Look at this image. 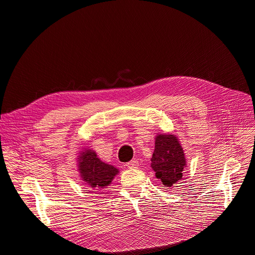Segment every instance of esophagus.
<instances>
[{"instance_id": "1", "label": "esophagus", "mask_w": 255, "mask_h": 255, "mask_svg": "<svg viewBox=\"0 0 255 255\" xmlns=\"http://www.w3.org/2000/svg\"><path fill=\"white\" fill-rule=\"evenodd\" d=\"M138 166H139V163H138L137 159H133L128 161V163H127V167L129 168V169H133V168H138Z\"/></svg>"}]
</instances>
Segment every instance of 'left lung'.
Masks as SVG:
<instances>
[{"label":"left lung","mask_w":255,"mask_h":255,"mask_svg":"<svg viewBox=\"0 0 255 255\" xmlns=\"http://www.w3.org/2000/svg\"><path fill=\"white\" fill-rule=\"evenodd\" d=\"M151 161L155 176L166 187L179 182L186 167V158L177 137L173 134H158Z\"/></svg>","instance_id":"1"}]
</instances>
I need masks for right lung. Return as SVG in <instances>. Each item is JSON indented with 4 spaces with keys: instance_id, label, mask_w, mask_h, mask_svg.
Listing matches in <instances>:
<instances>
[{
    "instance_id": "add662e5",
    "label": "right lung",
    "mask_w": 255,
    "mask_h": 255,
    "mask_svg": "<svg viewBox=\"0 0 255 255\" xmlns=\"http://www.w3.org/2000/svg\"><path fill=\"white\" fill-rule=\"evenodd\" d=\"M78 161L81 179L88 185L91 191L109 186L114 177L119 173L117 168L104 163L97 156L96 152L90 149L82 151Z\"/></svg>"
}]
</instances>
